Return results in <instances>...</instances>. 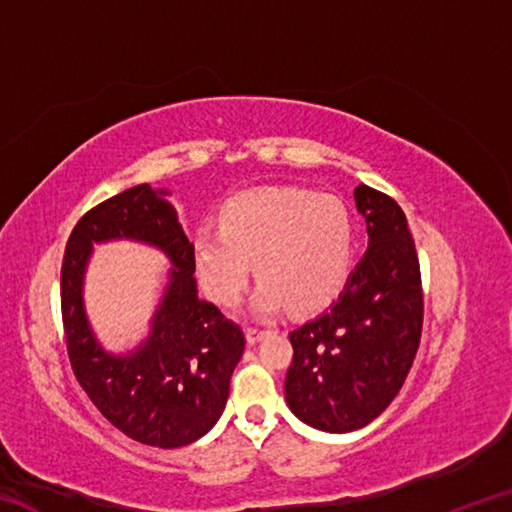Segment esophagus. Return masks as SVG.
<instances>
[{
	"mask_svg": "<svg viewBox=\"0 0 512 512\" xmlns=\"http://www.w3.org/2000/svg\"><path fill=\"white\" fill-rule=\"evenodd\" d=\"M268 334V329H259V327H248V332H246V336H248V343L253 345V343H257L259 339H264V336Z\"/></svg>",
	"mask_w": 512,
	"mask_h": 512,
	"instance_id": "34e87169",
	"label": "esophagus"
}]
</instances>
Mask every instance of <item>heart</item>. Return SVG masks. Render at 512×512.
Returning <instances> with one entry per match:
<instances>
[{
	"label": "heart",
	"instance_id": "b5f03b06",
	"mask_svg": "<svg viewBox=\"0 0 512 512\" xmlns=\"http://www.w3.org/2000/svg\"><path fill=\"white\" fill-rule=\"evenodd\" d=\"M192 257L203 289L219 305L241 298L255 262L259 314L287 305L305 314L327 307L348 282L354 221L336 196L262 187L230 198L221 228L196 230Z\"/></svg>",
	"mask_w": 512,
	"mask_h": 512
}]
</instances>
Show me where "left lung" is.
<instances>
[{
  "label": "left lung",
  "mask_w": 512,
  "mask_h": 512,
  "mask_svg": "<svg viewBox=\"0 0 512 512\" xmlns=\"http://www.w3.org/2000/svg\"><path fill=\"white\" fill-rule=\"evenodd\" d=\"M370 246L341 298L289 332V409L309 427H366L400 393L422 334L420 262L406 216L375 187L354 189Z\"/></svg>",
  "instance_id": "obj_1"
}]
</instances>
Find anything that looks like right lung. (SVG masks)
Instances as JSON below:
<instances>
[{"mask_svg": "<svg viewBox=\"0 0 512 512\" xmlns=\"http://www.w3.org/2000/svg\"><path fill=\"white\" fill-rule=\"evenodd\" d=\"M131 236L160 245L177 266L152 339L133 358L103 353L84 323L82 268L92 240ZM192 241L162 192L135 185L74 225L60 268V311L74 377L110 424L142 445L176 449L214 427L246 348L235 320L196 296Z\"/></svg>", "mask_w": 512, "mask_h": 512, "instance_id": "1", "label": "right lung"}]
</instances>
